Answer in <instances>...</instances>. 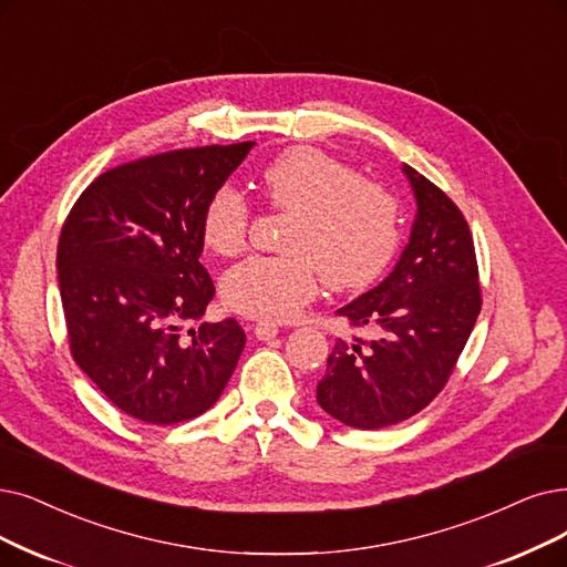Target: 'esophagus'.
Returning a JSON list of instances; mask_svg holds the SVG:
<instances>
[{"instance_id":"esophagus-1","label":"esophagus","mask_w":567,"mask_h":567,"mask_svg":"<svg viewBox=\"0 0 567 567\" xmlns=\"http://www.w3.org/2000/svg\"><path fill=\"white\" fill-rule=\"evenodd\" d=\"M254 334L258 339H275L279 334V326L271 323V321H258L254 328Z\"/></svg>"}]
</instances>
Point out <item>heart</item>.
<instances>
[{"label":"heart","instance_id":"1","mask_svg":"<svg viewBox=\"0 0 567 567\" xmlns=\"http://www.w3.org/2000/svg\"><path fill=\"white\" fill-rule=\"evenodd\" d=\"M260 190L271 209L292 214L281 241L286 256L246 258L223 277V300L237 313L292 319L319 292L321 275L332 290H358L398 251L395 195L319 148L279 153L262 167ZM248 220L241 193L218 186L202 209V241L216 256L233 258L244 251Z\"/></svg>","mask_w":567,"mask_h":567}]
</instances>
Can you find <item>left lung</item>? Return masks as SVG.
<instances>
[{
	"instance_id": "1",
	"label": "left lung",
	"mask_w": 567,
	"mask_h": 567,
	"mask_svg": "<svg viewBox=\"0 0 567 567\" xmlns=\"http://www.w3.org/2000/svg\"><path fill=\"white\" fill-rule=\"evenodd\" d=\"M416 197L410 244L377 288L337 313L374 337L337 339L316 386L323 410L358 430L389 427L433 402L482 311L480 267L456 202L404 165Z\"/></svg>"
}]
</instances>
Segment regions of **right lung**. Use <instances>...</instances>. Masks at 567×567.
I'll list each match as a JSON object with an SVG mask.
<instances>
[{"mask_svg":"<svg viewBox=\"0 0 567 567\" xmlns=\"http://www.w3.org/2000/svg\"><path fill=\"white\" fill-rule=\"evenodd\" d=\"M254 148H178L113 167L90 184L58 241V281L76 365L127 416L172 425L205 414L237 368L235 319L202 323L214 281L202 267L209 195Z\"/></svg>","mask_w":567,"mask_h":567,"instance_id":"add662e5","label":"right lung"}]
</instances>
